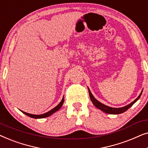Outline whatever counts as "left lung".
Returning <instances> with one entry per match:
<instances>
[{"label": "left lung", "mask_w": 148, "mask_h": 148, "mask_svg": "<svg viewBox=\"0 0 148 148\" xmlns=\"http://www.w3.org/2000/svg\"><path fill=\"white\" fill-rule=\"evenodd\" d=\"M88 90H89V95H90V98L91 99V100H92V102L94 105L97 108L100 109L103 112H106V113H108V114H121V113L125 112V111L128 110V109L131 107L133 105V104H135V102H137V100H139V98H140L141 94H142V92L140 94H139V96L137 97V98L135 99V100L133 101L131 103V104H129L128 105H127V106H125L124 107H121V108H112V107H110V106H106V105H104V104H102V103L99 102L98 100H97L96 98H94V96H93L92 93H91L90 89L88 88Z\"/></svg>", "instance_id": "1"}]
</instances>
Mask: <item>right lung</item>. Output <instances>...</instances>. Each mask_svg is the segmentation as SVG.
<instances>
[{"label":"right lung","instance_id":"obj_1","mask_svg":"<svg viewBox=\"0 0 148 148\" xmlns=\"http://www.w3.org/2000/svg\"><path fill=\"white\" fill-rule=\"evenodd\" d=\"M63 102H64V97L62 98L61 102H60L59 104H58L57 106L56 107H54V108H52V110H50V111H48V112L44 113V114H29V113H27L25 112H23V111L21 110L22 112L23 113V114H25L26 115H27L28 116L31 117V118H34V119H43V118H46V117H48L50 116V115L53 114L56 111H58L59 109L61 108L62 104H63Z\"/></svg>","mask_w":148,"mask_h":148}]
</instances>
